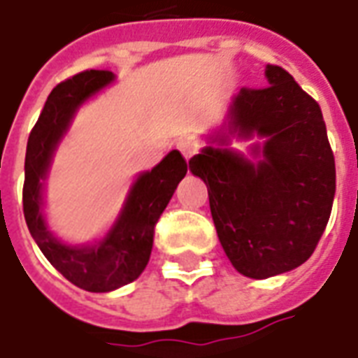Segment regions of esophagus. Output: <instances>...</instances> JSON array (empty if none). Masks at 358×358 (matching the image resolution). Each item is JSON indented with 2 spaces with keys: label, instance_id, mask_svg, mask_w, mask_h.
<instances>
[{
  "label": "esophagus",
  "instance_id": "34e87169",
  "mask_svg": "<svg viewBox=\"0 0 358 358\" xmlns=\"http://www.w3.org/2000/svg\"><path fill=\"white\" fill-rule=\"evenodd\" d=\"M178 149H180V153L184 155V159H192V157L197 153V143L186 139V141H180Z\"/></svg>",
  "mask_w": 358,
  "mask_h": 358
}]
</instances>
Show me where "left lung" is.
<instances>
[{
    "mask_svg": "<svg viewBox=\"0 0 358 358\" xmlns=\"http://www.w3.org/2000/svg\"><path fill=\"white\" fill-rule=\"evenodd\" d=\"M267 87L240 89L229 134L189 159L207 184L217 236L238 273L267 279L302 266L318 246L336 196V159L320 104L289 71L266 67ZM229 135L264 139L252 163L221 144Z\"/></svg>",
    "mask_w": 358,
    "mask_h": 358,
    "instance_id": "obj_1",
    "label": "left lung"
}]
</instances>
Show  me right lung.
<instances>
[{"instance_id":"add662e5","label":"right lung","mask_w":358,"mask_h":358,"mask_svg":"<svg viewBox=\"0 0 358 358\" xmlns=\"http://www.w3.org/2000/svg\"><path fill=\"white\" fill-rule=\"evenodd\" d=\"M112 81V71L89 69L56 85L32 127L24 157L22 211L32 238L67 281L89 292L114 291L143 273L153 250L155 224L187 172L180 151H171L153 171L139 174L114 227L94 244L71 246L48 231L42 189L54 151L77 108Z\"/></svg>"}]
</instances>
